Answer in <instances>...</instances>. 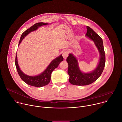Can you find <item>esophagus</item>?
<instances>
[{
    "mask_svg": "<svg viewBox=\"0 0 122 122\" xmlns=\"http://www.w3.org/2000/svg\"><path fill=\"white\" fill-rule=\"evenodd\" d=\"M68 54H69V52L67 51H63L62 56L65 59H66L67 58V57L68 56Z\"/></svg>",
    "mask_w": 122,
    "mask_h": 122,
    "instance_id": "obj_1",
    "label": "esophagus"
}]
</instances>
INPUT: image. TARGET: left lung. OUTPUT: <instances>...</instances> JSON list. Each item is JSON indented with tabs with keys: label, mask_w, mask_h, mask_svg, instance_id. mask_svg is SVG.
I'll return each instance as SVG.
<instances>
[{
	"label": "left lung",
	"mask_w": 122,
	"mask_h": 122,
	"mask_svg": "<svg viewBox=\"0 0 122 122\" xmlns=\"http://www.w3.org/2000/svg\"><path fill=\"white\" fill-rule=\"evenodd\" d=\"M87 33L85 36L93 41L100 54L99 63L94 70L89 73H83L81 71L78 62L75 56L69 54L66 58L68 65L67 73L69 75V81L75 85H87L95 81L101 75L105 65V53L104 50L101 38L90 27L86 26Z\"/></svg>",
	"instance_id": "1"
}]
</instances>
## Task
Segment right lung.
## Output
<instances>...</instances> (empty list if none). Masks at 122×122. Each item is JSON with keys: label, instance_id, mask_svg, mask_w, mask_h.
Segmentation results:
<instances>
[{"label": "right lung", "instance_id": "obj_1", "mask_svg": "<svg viewBox=\"0 0 122 122\" xmlns=\"http://www.w3.org/2000/svg\"><path fill=\"white\" fill-rule=\"evenodd\" d=\"M48 24L44 23H38L34 24L29 28L25 30L22 34L19 42L18 46H19L20 43L22 42L23 39L25 36H26L29 33L33 31L37 30L39 27L42 25H47ZM63 60V57L62 55H61L60 56L56 57L54 60L52 61L43 72H42L41 74L35 76H31L27 75L25 73H24L21 71L18 64L17 53L16 54V58H15V66L17 68V72L18 73V74L19 75L21 79L24 82H25L26 83L31 86H33L35 87H41L47 85L51 81V72L54 71V70L58 66L60 63Z\"/></svg>", "mask_w": 122, "mask_h": 122}]
</instances>
